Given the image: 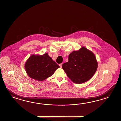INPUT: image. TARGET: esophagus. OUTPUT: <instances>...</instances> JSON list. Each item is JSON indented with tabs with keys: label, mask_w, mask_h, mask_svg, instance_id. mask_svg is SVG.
Instances as JSON below:
<instances>
[{
	"label": "esophagus",
	"mask_w": 121,
	"mask_h": 121,
	"mask_svg": "<svg viewBox=\"0 0 121 121\" xmlns=\"http://www.w3.org/2000/svg\"><path fill=\"white\" fill-rule=\"evenodd\" d=\"M62 63H61V64H59V66H60V67H62Z\"/></svg>",
	"instance_id": "obj_1"
}]
</instances>
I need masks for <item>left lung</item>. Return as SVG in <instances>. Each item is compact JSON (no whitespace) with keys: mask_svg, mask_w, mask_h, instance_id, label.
Segmentation results:
<instances>
[{"mask_svg":"<svg viewBox=\"0 0 121 121\" xmlns=\"http://www.w3.org/2000/svg\"><path fill=\"white\" fill-rule=\"evenodd\" d=\"M62 69L73 82L81 84L90 80L98 68L94 53L85 47L69 55L68 62L62 64Z\"/></svg>","mask_w":121,"mask_h":121,"instance_id":"8db88e82","label":"left lung"}]
</instances>
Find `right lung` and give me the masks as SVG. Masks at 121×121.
I'll return each mask as SVG.
<instances>
[{"label":"right lung","instance_id":"1","mask_svg":"<svg viewBox=\"0 0 121 121\" xmlns=\"http://www.w3.org/2000/svg\"><path fill=\"white\" fill-rule=\"evenodd\" d=\"M59 66L48 53L42 55L30 56L25 64L26 72L35 80L43 81L52 76Z\"/></svg>","mask_w":121,"mask_h":121}]
</instances>
